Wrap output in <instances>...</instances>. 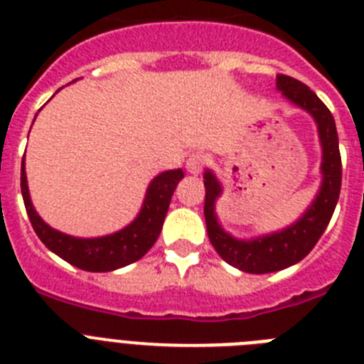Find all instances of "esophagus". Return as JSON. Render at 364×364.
<instances>
[{
	"instance_id": "obj_1",
	"label": "esophagus",
	"mask_w": 364,
	"mask_h": 364,
	"mask_svg": "<svg viewBox=\"0 0 364 364\" xmlns=\"http://www.w3.org/2000/svg\"><path fill=\"white\" fill-rule=\"evenodd\" d=\"M204 166H205V156L200 153L189 154V159L186 160V169H188L191 175H198V173L204 169Z\"/></svg>"
}]
</instances>
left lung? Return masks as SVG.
<instances>
[{
	"mask_svg": "<svg viewBox=\"0 0 364 364\" xmlns=\"http://www.w3.org/2000/svg\"><path fill=\"white\" fill-rule=\"evenodd\" d=\"M277 89L291 104L310 112L317 124L321 146H323V162H321L323 182L306 213L297 222H294L290 228L252 240H240L226 233L218 224L217 215H215V200L220 197L222 188L213 173L205 171L204 217L208 237L218 255L226 260L228 264L246 273L279 272L304 259L326 230L341 193L343 166H341L336 120L330 109L321 102L319 96L315 95L310 87L291 76L277 74Z\"/></svg>",
	"mask_w": 364,
	"mask_h": 364,
	"instance_id": "8db88e82",
	"label": "left lung"
}]
</instances>
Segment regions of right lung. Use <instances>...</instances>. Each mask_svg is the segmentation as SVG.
<instances>
[{"label":"right lung","instance_id":"add662e5","mask_svg":"<svg viewBox=\"0 0 364 364\" xmlns=\"http://www.w3.org/2000/svg\"><path fill=\"white\" fill-rule=\"evenodd\" d=\"M182 178H184L182 169L160 173L159 176H154L147 188L142 210L129 226L105 237L78 239V237H70L62 231L53 230L36 213L31 202V195H28L25 159L21 162V195H23L25 210L31 218L32 228L50 252L85 272H112V269L124 268L142 259L159 239L173 191Z\"/></svg>","mask_w":364,"mask_h":364}]
</instances>
